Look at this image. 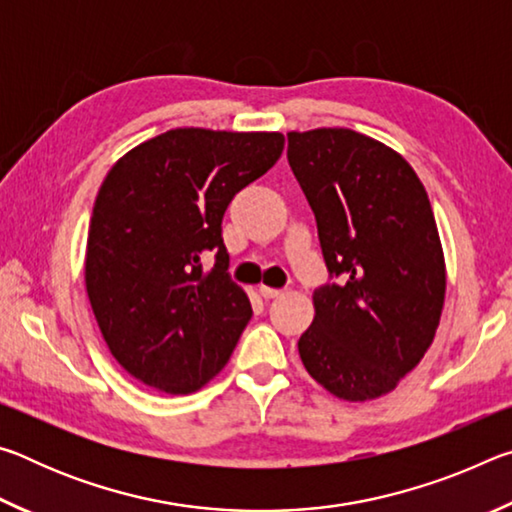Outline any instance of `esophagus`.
<instances>
[{
    "label": "esophagus",
    "instance_id": "1",
    "mask_svg": "<svg viewBox=\"0 0 512 512\" xmlns=\"http://www.w3.org/2000/svg\"><path fill=\"white\" fill-rule=\"evenodd\" d=\"M259 296L266 298V300H273V298H280L282 291L280 289H271V287H259Z\"/></svg>",
    "mask_w": 512,
    "mask_h": 512
}]
</instances>
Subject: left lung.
<instances>
[{
	"mask_svg": "<svg viewBox=\"0 0 512 512\" xmlns=\"http://www.w3.org/2000/svg\"><path fill=\"white\" fill-rule=\"evenodd\" d=\"M287 158L316 216L329 277L298 352L348 402L391 393L436 336L445 257L429 196L400 153L350 128L289 133Z\"/></svg>",
	"mask_w": 512,
	"mask_h": 512,
	"instance_id": "left-lung-1",
	"label": "left lung"
}]
</instances>
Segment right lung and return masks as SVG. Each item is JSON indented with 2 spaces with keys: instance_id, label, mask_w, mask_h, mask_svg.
I'll return each instance as SVG.
<instances>
[{
  "instance_id": "add662e5",
  "label": "right lung",
  "mask_w": 512,
  "mask_h": 512,
  "mask_svg": "<svg viewBox=\"0 0 512 512\" xmlns=\"http://www.w3.org/2000/svg\"><path fill=\"white\" fill-rule=\"evenodd\" d=\"M282 149V133L176 128L108 171L90 219L85 289L112 357L137 381L187 395L228 363L253 307L230 280L221 221ZM210 254L215 266L203 272Z\"/></svg>"
}]
</instances>
